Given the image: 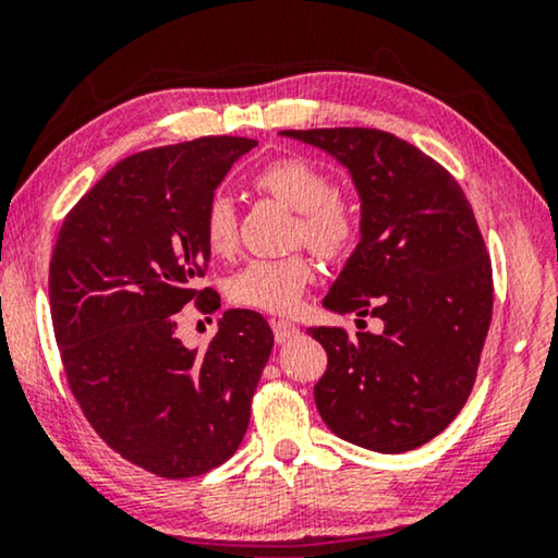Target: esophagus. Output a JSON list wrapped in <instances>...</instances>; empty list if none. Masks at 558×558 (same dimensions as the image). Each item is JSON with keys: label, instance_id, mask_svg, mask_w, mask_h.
I'll return each mask as SVG.
<instances>
[{"label": "esophagus", "instance_id": "esophagus-1", "mask_svg": "<svg viewBox=\"0 0 558 558\" xmlns=\"http://www.w3.org/2000/svg\"><path fill=\"white\" fill-rule=\"evenodd\" d=\"M271 327H274V338H277V342H289L300 335V327L289 323V319H271Z\"/></svg>", "mask_w": 558, "mask_h": 558}]
</instances>
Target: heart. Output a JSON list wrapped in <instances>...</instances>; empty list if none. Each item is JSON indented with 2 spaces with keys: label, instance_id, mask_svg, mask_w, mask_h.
<instances>
[{
  "label": "heart",
  "instance_id": "1",
  "mask_svg": "<svg viewBox=\"0 0 558 558\" xmlns=\"http://www.w3.org/2000/svg\"><path fill=\"white\" fill-rule=\"evenodd\" d=\"M254 187L296 213L294 239L319 256H345L361 239V213L355 203L335 190L332 174L304 157H281L256 172ZM203 235L213 254L228 256L239 243V213L231 195L216 193L205 205ZM315 262L307 254L254 258L228 281L235 304L271 315L300 310L312 281Z\"/></svg>",
  "mask_w": 558,
  "mask_h": 558
}]
</instances>
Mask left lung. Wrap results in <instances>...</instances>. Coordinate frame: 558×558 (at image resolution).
<instances>
[{
	"mask_svg": "<svg viewBox=\"0 0 558 558\" xmlns=\"http://www.w3.org/2000/svg\"><path fill=\"white\" fill-rule=\"evenodd\" d=\"M284 134L338 157L363 201L361 243L323 304L384 325L355 335L310 327L327 350L319 416L357 447L409 452L454 422L477 378L493 266L475 213L445 167L380 129Z\"/></svg>",
	"mask_w": 558,
	"mask_h": 558,
	"instance_id": "obj_1",
	"label": "left lung"
}]
</instances>
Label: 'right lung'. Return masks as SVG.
<instances>
[{
  "mask_svg": "<svg viewBox=\"0 0 558 558\" xmlns=\"http://www.w3.org/2000/svg\"><path fill=\"white\" fill-rule=\"evenodd\" d=\"M246 136H201L121 159L68 210L50 258V317L83 416L136 468L185 480L233 457L274 332L228 310L203 353L174 338L178 312L213 315L201 287L205 205Z\"/></svg>",
  "mask_w": 558,
  "mask_h": 558,
  "instance_id": "add662e5",
  "label": "right lung"
}]
</instances>
